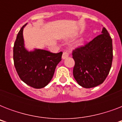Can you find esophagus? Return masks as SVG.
Instances as JSON below:
<instances>
[{
    "mask_svg": "<svg viewBox=\"0 0 122 122\" xmlns=\"http://www.w3.org/2000/svg\"><path fill=\"white\" fill-rule=\"evenodd\" d=\"M68 56H69V54L68 52H66V51L63 52V55H62V58H63V59H66V58H67V57H68Z\"/></svg>",
    "mask_w": 122,
    "mask_h": 122,
    "instance_id": "34e87169",
    "label": "esophagus"
}]
</instances>
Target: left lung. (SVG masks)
<instances>
[{"instance_id":"1","label":"left lung","mask_w":122,"mask_h":122,"mask_svg":"<svg viewBox=\"0 0 122 122\" xmlns=\"http://www.w3.org/2000/svg\"><path fill=\"white\" fill-rule=\"evenodd\" d=\"M75 66L73 74L77 83L84 88H92L103 83L112 67V39L107 30L84 46L73 51Z\"/></svg>"}]
</instances>
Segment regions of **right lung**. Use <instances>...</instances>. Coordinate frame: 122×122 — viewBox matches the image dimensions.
I'll use <instances>...</instances> for the list:
<instances>
[{"instance_id":"1","label":"right lung","mask_w":122,"mask_h":122,"mask_svg":"<svg viewBox=\"0 0 122 122\" xmlns=\"http://www.w3.org/2000/svg\"><path fill=\"white\" fill-rule=\"evenodd\" d=\"M18 32L13 47V59L16 71L21 80L35 89L46 87L53 77L63 52L52 53L42 49L28 51L24 45L23 31Z\"/></svg>"}]
</instances>
